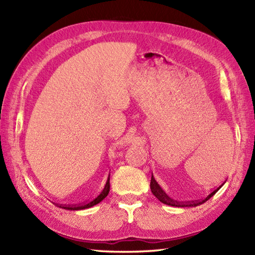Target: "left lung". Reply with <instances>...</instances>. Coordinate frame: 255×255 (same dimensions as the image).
Returning <instances> with one entry per match:
<instances>
[{
    "mask_svg": "<svg viewBox=\"0 0 255 255\" xmlns=\"http://www.w3.org/2000/svg\"><path fill=\"white\" fill-rule=\"evenodd\" d=\"M221 187V186H220ZM219 187V188H220ZM150 188H151V192H152V194L154 195V196L158 198L161 203L163 204H166V205H170V206H174V207H196V206H199L204 204L205 202H207V200L213 197L214 195L217 193V191L219 188L215 189L214 192H211L207 197L204 198V199H199V200H192V202H177V200H174L172 199L171 197L167 196V195L165 194V192L163 191L160 187V185L158 183H156V181L154 180L153 176H151V182H150Z\"/></svg>",
    "mask_w": 255,
    "mask_h": 255,
    "instance_id": "obj_1",
    "label": "left lung"
}]
</instances>
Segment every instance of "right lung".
<instances>
[{
	"label": "right lung",
	"instance_id": "right-lung-1",
	"mask_svg": "<svg viewBox=\"0 0 255 255\" xmlns=\"http://www.w3.org/2000/svg\"><path fill=\"white\" fill-rule=\"evenodd\" d=\"M110 175H111V173H108V177H107V181H106L104 188L102 189L100 194L97 195V196L94 199L90 200V202H88V203L78 205V206L77 205H75V206H62V208L68 209V210H80V209L90 208V207H92V206H94L96 204H99L100 202H102V200L107 196L108 193H110V187H111V185H110Z\"/></svg>",
	"mask_w": 255,
	"mask_h": 255
}]
</instances>
